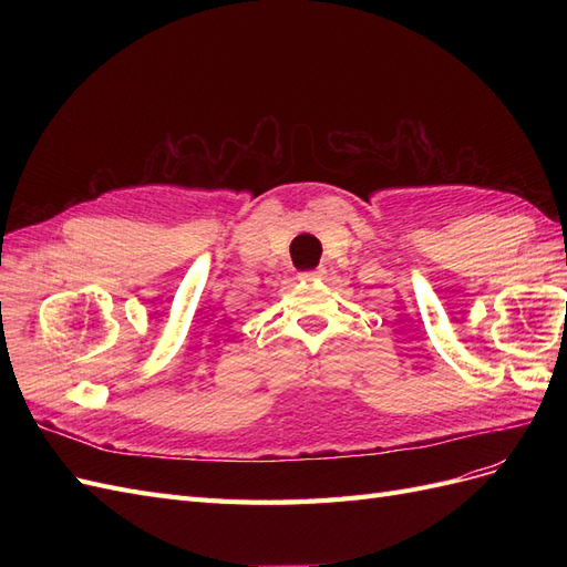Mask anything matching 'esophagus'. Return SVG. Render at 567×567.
<instances>
[{"instance_id": "34e87169", "label": "esophagus", "mask_w": 567, "mask_h": 567, "mask_svg": "<svg viewBox=\"0 0 567 567\" xmlns=\"http://www.w3.org/2000/svg\"><path fill=\"white\" fill-rule=\"evenodd\" d=\"M323 274H326V269H323V267H317V269H312V271H302L300 279H302V281H312V279H321Z\"/></svg>"}]
</instances>
